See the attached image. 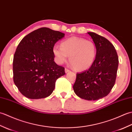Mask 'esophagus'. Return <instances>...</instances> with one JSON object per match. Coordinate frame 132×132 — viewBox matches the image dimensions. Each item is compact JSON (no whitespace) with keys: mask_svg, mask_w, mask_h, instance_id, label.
<instances>
[{"mask_svg":"<svg viewBox=\"0 0 132 132\" xmlns=\"http://www.w3.org/2000/svg\"><path fill=\"white\" fill-rule=\"evenodd\" d=\"M64 71H65V72L66 73H67V72H69V71H70V70L69 69H64Z\"/></svg>","mask_w":132,"mask_h":132,"instance_id":"34e87169","label":"esophagus"}]
</instances>
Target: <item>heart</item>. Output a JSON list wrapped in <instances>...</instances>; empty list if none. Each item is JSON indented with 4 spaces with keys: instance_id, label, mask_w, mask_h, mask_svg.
<instances>
[{
    "instance_id": "b5f03b06",
    "label": "heart",
    "mask_w": 132,
    "mask_h": 132,
    "mask_svg": "<svg viewBox=\"0 0 132 132\" xmlns=\"http://www.w3.org/2000/svg\"><path fill=\"white\" fill-rule=\"evenodd\" d=\"M55 60L60 64L69 61L73 68L79 71L89 69L96 55V47L91 41L83 38L71 37L63 40L61 47L55 45L53 47Z\"/></svg>"
}]
</instances>
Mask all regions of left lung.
I'll use <instances>...</instances> for the list:
<instances>
[{"label": "left lung", "instance_id": "left-lung-1", "mask_svg": "<svg viewBox=\"0 0 132 132\" xmlns=\"http://www.w3.org/2000/svg\"><path fill=\"white\" fill-rule=\"evenodd\" d=\"M96 47V55L90 68L77 74L74 92L82 99L96 100L109 94L114 85L119 58L114 46L103 36L88 32Z\"/></svg>", "mask_w": 132, "mask_h": 132}]
</instances>
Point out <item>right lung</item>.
<instances>
[{
  "instance_id": "obj_1",
  "label": "right lung",
  "mask_w": 132,
  "mask_h": 132,
  "mask_svg": "<svg viewBox=\"0 0 132 132\" xmlns=\"http://www.w3.org/2000/svg\"><path fill=\"white\" fill-rule=\"evenodd\" d=\"M64 34L48 28L29 33L18 45L13 60V82L24 96L38 99L50 96L58 78L65 74L54 61L53 47Z\"/></svg>"
}]
</instances>
